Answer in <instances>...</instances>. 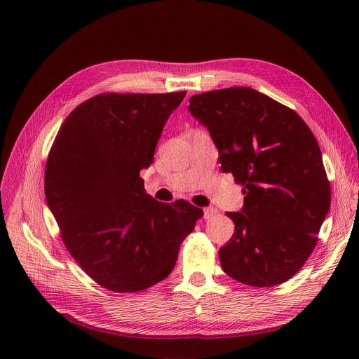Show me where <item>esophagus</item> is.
<instances>
[{"mask_svg":"<svg viewBox=\"0 0 359 359\" xmlns=\"http://www.w3.org/2000/svg\"><path fill=\"white\" fill-rule=\"evenodd\" d=\"M216 215H217V209H215V208H204L203 209V217L204 219H212Z\"/></svg>","mask_w":359,"mask_h":359,"instance_id":"1","label":"esophagus"}]
</instances>
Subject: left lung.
<instances>
[{
	"label": "left lung",
	"instance_id": "obj_1",
	"mask_svg": "<svg viewBox=\"0 0 359 359\" xmlns=\"http://www.w3.org/2000/svg\"><path fill=\"white\" fill-rule=\"evenodd\" d=\"M189 112L209 133L224 173L243 183L236 231L219 250L231 278L254 287L290 280L310 257L330 210L331 189L310 128L251 88L193 95Z\"/></svg>",
	"mask_w": 359,
	"mask_h": 359
}]
</instances>
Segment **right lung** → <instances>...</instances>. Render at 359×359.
<instances>
[{"mask_svg":"<svg viewBox=\"0 0 359 359\" xmlns=\"http://www.w3.org/2000/svg\"><path fill=\"white\" fill-rule=\"evenodd\" d=\"M186 92L107 93L75 108L45 169V197L62 240L99 285L136 292L165 280L203 210L144 193L142 169Z\"/></svg>","mask_w":359,"mask_h":359,"instance_id":"1","label":"right lung"}]
</instances>
